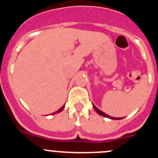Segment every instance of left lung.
Here are the masks:
<instances>
[{
    "label": "left lung",
    "instance_id": "8db88e82",
    "mask_svg": "<svg viewBox=\"0 0 158 158\" xmlns=\"http://www.w3.org/2000/svg\"><path fill=\"white\" fill-rule=\"evenodd\" d=\"M93 107H94L95 111H96V113H97V114H99L100 115H102V116L106 117V118H111V119H116V120H118V119H122V118H115V117L110 116V115H107L106 113H104V112H103L102 111H100V110L99 109V108H97V107H96L93 104Z\"/></svg>",
    "mask_w": 158,
    "mask_h": 158
}]
</instances>
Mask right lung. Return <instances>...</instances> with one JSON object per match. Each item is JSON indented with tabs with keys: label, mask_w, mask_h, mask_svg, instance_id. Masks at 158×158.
Masks as SVG:
<instances>
[{
	"label": "right lung",
	"mask_w": 158,
	"mask_h": 158,
	"mask_svg": "<svg viewBox=\"0 0 158 158\" xmlns=\"http://www.w3.org/2000/svg\"><path fill=\"white\" fill-rule=\"evenodd\" d=\"M64 107H65V104H64V105L62 106V107H61V108H60V109H58V111H55V112H54V113H52V114H53V115H54V114H57V113H59V112H61V111H62V110L64 109Z\"/></svg>",
	"instance_id": "obj_1"
}]
</instances>
